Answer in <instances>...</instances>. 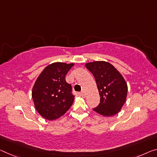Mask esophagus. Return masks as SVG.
<instances>
[{"instance_id": "obj_1", "label": "esophagus", "mask_w": 157, "mask_h": 157, "mask_svg": "<svg viewBox=\"0 0 157 157\" xmlns=\"http://www.w3.org/2000/svg\"><path fill=\"white\" fill-rule=\"evenodd\" d=\"M80 94H81V96H82L83 98L86 97V93H85V92H84V91H81Z\"/></svg>"}]
</instances>
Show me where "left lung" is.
I'll use <instances>...</instances> for the list:
<instances>
[{"label": "left lung", "instance_id": "8db88e82", "mask_svg": "<svg viewBox=\"0 0 157 157\" xmlns=\"http://www.w3.org/2000/svg\"><path fill=\"white\" fill-rule=\"evenodd\" d=\"M86 67L95 77L100 97V104L93 110L104 117L117 114L127 97L128 86L124 77L107 62H89Z\"/></svg>", "mask_w": 157, "mask_h": 157}]
</instances>
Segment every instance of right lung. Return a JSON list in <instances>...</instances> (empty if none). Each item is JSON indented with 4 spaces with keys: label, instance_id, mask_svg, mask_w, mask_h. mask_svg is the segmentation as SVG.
Listing matches in <instances>:
<instances>
[{
    "label": "right lung",
    "instance_id": "add662e5",
    "mask_svg": "<svg viewBox=\"0 0 157 157\" xmlns=\"http://www.w3.org/2000/svg\"><path fill=\"white\" fill-rule=\"evenodd\" d=\"M74 63L55 62L43 69L32 89V99L36 109L48 120H55L64 115L74 100L71 86L65 76Z\"/></svg>",
    "mask_w": 157,
    "mask_h": 157
}]
</instances>
